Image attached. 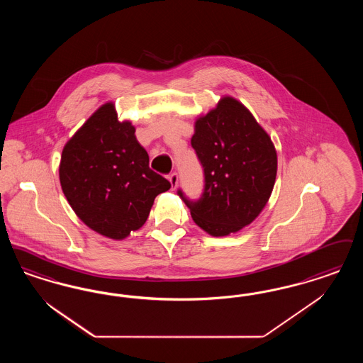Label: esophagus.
Returning a JSON list of instances; mask_svg holds the SVG:
<instances>
[{
	"label": "esophagus",
	"mask_w": 363,
	"mask_h": 363,
	"mask_svg": "<svg viewBox=\"0 0 363 363\" xmlns=\"http://www.w3.org/2000/svg\"><path fill=\"white\" fill-rule=\"evenodd\" d=\"M169 181L172 184V188H177V185H178V174L173 173V174L169 175Z\"/></svg>",
	"instance_id": "1"
}]
</instances>
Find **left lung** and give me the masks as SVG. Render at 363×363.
I'll return each mask as SVG.
<instances>
[{"mask_svg": "<svg viewBox=\"0 0 363 363\" xmlns=\"http://www.w3.org/2000/svg\"><path fill=\"white\" fill-rule=\"evenodd\" d=\"M191 147L203 169V196H178L194 223L212 236L251 224L269 201L277 175L274 145L242 102L225 96L194 123Z\"/></svg>", "mask_w": 363, "mask_h": 363, "instance_id": "1", "label": "left lung"}]
</instances>
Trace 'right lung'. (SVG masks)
<instances>
[{
  "label": "right lung",
  "mask_w": 363,
  "mask_h": 363,
  "mask_svg": "<svg viewBox=\"0 0 363 363\" xmlns=\"http://www.w3.org/2000/svg\"><path fill=\"white\" fill-rule=\"evenodd\" d=\"M60 186L75 215L102 236L121 240L139 230L170 182L152 172L130 121L113 102L100 106L66 143Z\"/></svg>",
  "instance_id": "add662e5"
}]
</instances>
